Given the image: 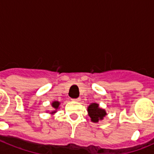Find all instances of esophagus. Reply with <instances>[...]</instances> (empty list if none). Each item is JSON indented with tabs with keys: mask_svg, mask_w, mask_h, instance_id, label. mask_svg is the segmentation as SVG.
I'll use <instances>...</instances> for the list:
<instances>
[{
	"mask_svg": "<svg viewBox=\"0 0 154 154\" xmlns=\"http://www.w3.org/2000/svg\"><path fill=\"white\" fill-rule=\"evenodd\" d=\"M72 100L74 102H79L80 100H81V99H80V98H76V99H72Z\"/></svg>",
	"mask_w": 154,
	"mask_h": 154,
	"instance_id": "obj_1",
	"label": "esophagus"
}]
</instances>
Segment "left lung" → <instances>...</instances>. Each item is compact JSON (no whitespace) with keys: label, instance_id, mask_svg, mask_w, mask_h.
<instances>
[{"label":"left lung","instance_id":"obj_1","mask_svg":"<svg viewBox=\"0 0 154 154\" xmlns=\"http://www.w3.org/2000/svg\"><path fill=\"white\" fill-rule=\"evenodd\" d=\"M88 112L92 122H98L99 120H102L105 116L106 115V112L104 109H102L99 107V105L96 103H92L88 107Z\"/></svg>","mask_w":154,"mask_h":154}]
</instances>
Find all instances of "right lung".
<instances>
[{"mask_svg": "<svg viewBox=\"0 0 154 154\" xmlns=\"http://www.w3.org/2000/svg\"><path fill=\"white\" fill-rule=\"evenodd\" d=\"M59 104H60V103L59 102H53L52 103V106L54 107V108L55 109H57L58 108V106H59Z\"/></svg>", "mask_w": 154, "mask_h": 154, "instance_id": "1", "label": "right lung"}]
</instances>
